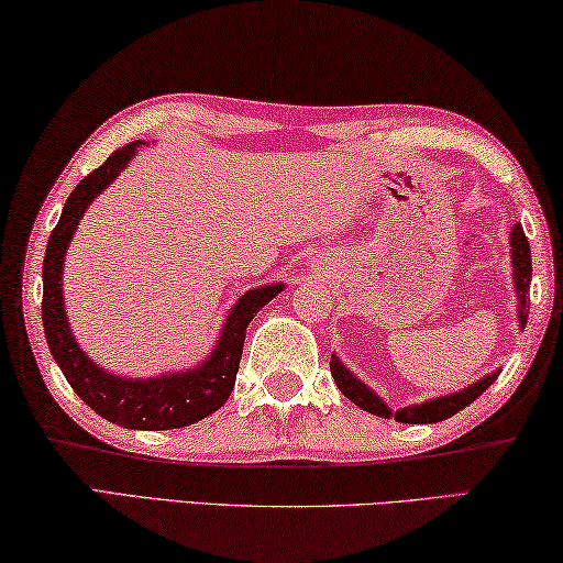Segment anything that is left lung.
<instances>
[{"label": "left lung", "mask_w": 563, "mask_h": 563, "mask_svg": "<svg viewBox=\"0 0 563 563\" xmlns=\"http://www.w3.org/2000/svg\"><path fill=\"white\" fill-rule=\"evenodd\" d=\"M509 244H511V279H514V291H516V321H519V329L523 331V327H527V319H529L531 249H529L527 234H523L521 224L511 227ZM329 366H331V376H334L339 391H342L349 401H354L358 409L374 413V417L396 419L401 423H437V421L454 417L456 411L466 409L468 404L478 399V396L489 389V386L496 382V376H499V372H501V368H496V372H489L486 376H482V379H476L474 384H468L459 391L434 396V399H427L421 404H409V407H404V409H391L389 404H386L382 396L372 389V386L358 379L352 368H346L342 358H339L336 354H331Z\"/></svg>", "instance_id": "1"}]
</instances>
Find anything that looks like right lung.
<instances>
[{
	"mask_svg": "<svg viewBox=\"0 0 563 563\" xmlns=\"http://www.w3.org/2000/svg\"><path fill=\"white\" fill-rule=\"evenodd\" d=\"M146 144L150 142L136 140L122 146V150L112 152V156L99 169L91 172L89 177H85L74 187L47 242V254H44L42 324L54 362H57L62 374L67 376L69 386L77 391V396L87 407L95 409L101 419L119 423L124 429L164 431L189 427V423L207 419L209 413L224 407V401L229 399L236 382L239 358H242L249 321L276 294L287 289V284L272 282L244 291L232 303V309H229L217 336V344L191 368L162 372L156 376H134L132 379V376L107 372L104 366L87 356L69 327L67 303H64L62 291L64 260H67L71 236L77 232L81 217L91 207V201L129 167V162L134 159L140 146Z\"/></svg>",
	"mask_w": 563,
	"mask_h": 563,
	"instance_id": "add662e5",
	"label": "right lung"
}]
</instances>
